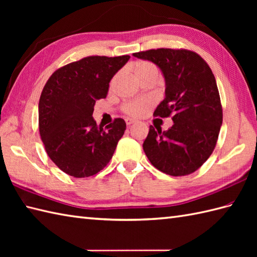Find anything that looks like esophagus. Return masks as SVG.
Segmentation results:
<instances>
[{"mask_svg": "<svg viewBox=\"0 0 257 257\" xmlns=\"http://www.w3.org/2000/svg\"><path fill=\"white\" fill-rule=\"evenodd\" d=\"M136 121H135V120H133V119H130V118H127V119H125V123H127V125H128V127H130V125H132V124H134Z\"/></svg>", "mask_w": 257, "mask_h": 257, "instance_id": "esophagus-1", "label": "esophagus"}]
</instances>
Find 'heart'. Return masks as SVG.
<instances>
[{
  "label": "heart",
  "mask_w": 257,
  "mask_h": 257,
  "mask_svg": "<svg viewBox=\"0 0 257 257\" xmlns=\"http://www.w3.org/2000/svg\"><path fill=\"white\" fill-rule=\"evenodd\" d=\"M135 73L137 75L138 78L146 77V76H158L159 72L158 68L154 64L150 62H137L135 64ZM116 79V78H114ZM114 79L112 80V84L114 83ZM151 106V101L148 99H141L136 100L127 103L124 106V111L130 116L134 117H140L148 111V109Z\"/></svg>",
  "instance_id": "1"
}]
</instances>
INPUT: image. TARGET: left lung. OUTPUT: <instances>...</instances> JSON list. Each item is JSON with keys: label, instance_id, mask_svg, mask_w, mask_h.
Wrapping results in <instances>:
<instances>
[{"label": "left lung", "instance_id": "8db88e82", "mask_svg": "<svg viewBox=\"0 0 257 257\" xmlns=\"http://www.w3.org/2000/svg\"><path fill=\"white\" fill-rule=\"evenodd\" d=\"M156 64L166 83L165 99L155 116H172L166 132L150 125L143 145L151 165L169 176H187L209 159L222 125V106L215 77L198 54L159 48L133 54Z\"/></svg>", "mask_w": 257, "mask_h": 257}]
</instances>
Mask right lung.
<instances>
[{
  "label": "right lung",
  "mask_w": 257,
  "mask_h": 257,
  "mask_svg": "<svg viewBox=\"0 0 257 257\" xmlns=\"http://www.w3.org/2000/svg\"><path fill=\"white\" fill-rule=\"evenodd\" d=\"M129 58L85 57L57 69L43 88L38 102L41 138L51 160L69 176H94L112 158L124 134V120L117 118L103 129L92 112Z\"/></svg>",
  "instance_id": "obj_1"
}]
</instances>
